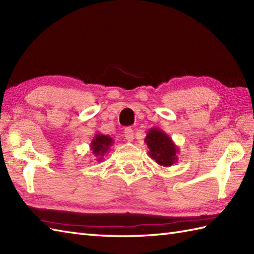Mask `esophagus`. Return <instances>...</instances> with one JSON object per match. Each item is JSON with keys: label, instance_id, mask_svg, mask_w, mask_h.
Masks as SVG:
<instances>
[{"label": "esophagus", "instance_id": "obj_1", "mask_svg": "<svg viewBox=\"0 0 254 254\" xmlns=\"http://www.w3.org/2000/svg\"><path fill=\"white\" fill-rule=\"evenodd\" d=\"M124 136H126V139L127 142H132L133 138H134V133L133 130L131 127H127L126 130H124Z\"/></svg>", "mask_w": 254, "mask_h": 254}]
</instances>
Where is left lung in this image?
Wrapping results in <instances>:
<instances>
[{"label": "left lung", "instance_id": "obj_1", "mask_svg": "<svg viewBox=\"0 0 254 254\" xmlns=\"http://www.w3.org/2000/svg\"><path fill=\"white\" fill-rule=\"evenodd\" d=\"M144 142L149 149V157L160 167H170L178 161L179 148L172 138L158 127L149 128Z\"/></svg>", "mask_w": 254, "mask_h": 254}]
</instances>
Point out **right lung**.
Listing matches in <instances>:
<instances>
[{
	"label": "right lung",
	"instance_id": "1",
	"mask_svg": "<svg viewBox=\"0 0 254 254\" xmlns=\"http://www.w3.org/2000/svg\"><path fill=\"white\" fill-rule=\"evenodd\" d=\"M112 144L113 139L109 135H105V134L101 133L95 134L89 147L95 157L97 158V161H102V158H104V156L109 152Z\"/></svg>",
	"mask_w": 254,
	"mask_h": 254
}]
</instances>
